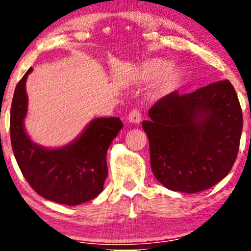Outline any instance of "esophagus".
I'll list each match as a JSON object with an SVG mask.
<instances>
[{
  "instance_id": "esophagus-1",
  "label": "esophagus",
  "mask_w": 251,
  "mask_h": 251,
  "mask_svg": "<svg viewBox=\"0 0 251 251\" xmlns=\"http://www.w3.org/2000/svg\"><path fill=\"white\" fill-rule=\"evenodd\" d=\"M127 120H128V123L139 124L140 122H142V116H140L139 111H138V109H133V111L129 112Z\"/></svg>"
}]
</instances>
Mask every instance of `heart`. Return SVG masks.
<instances>
[{
	"mask_svg": "<svg viewBox=\"0 0 251 251\" xmlns=\"http://www.w3.org/2000/svg\"><path fill=\"white\" fill-rule=\"evenodd\" d=\"M170 67V62L165 59L154 57L143 63L138 70L132 73V80L140 85H150L154 82L152 96L154 98H163L171 93L180 85L183 79V71L179 67Z\"/></svg>",
	"mask_w": 251,
	"mask_h": 251,
	"instance_id": "1",
	"label": "heart"
}]
</instances>
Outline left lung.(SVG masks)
Returning a JSON list of instances; mask_svg holds the SVG:
<instances>
[{"instance_id":"1","label":"left lung","mask_w":251,"mask_h":251,"mask_svg":"<svg viewBox=\"0 0 251 251\" xmlns=\"http://www.w3.org/2000/svg\"><path fill=\"white\" fill-rule=\"evenodd\" d=\"M142 123L155 179L172 191L196 194L229 174L240 148L242 109L229 80L179 96L172 92Z\"/></svg>"}]
</instances>
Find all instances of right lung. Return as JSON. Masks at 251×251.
I'll return each mask as SVG.
<instances>
[{
    "instance_id": "obj_1",
    "label": "right lung",
    "mask_w": 251,
    "mask_h": 251,
    "mask_svg": "<svg viewBox=\"0 0 251 251\" xmlns=\"http://www.w3.org/2000/svg\"><path fill=\"white\" fill-rule=\"evenodd\" d=\"M29 68L17 83L10 109L11 148L25 180L46 200L79 205L96 198L107 177L106 153L123 128L118 117L94 118L73 142L61 148L34 143L25 128L28 112L25 81Z\"/></svg>"
}]
</instances>
